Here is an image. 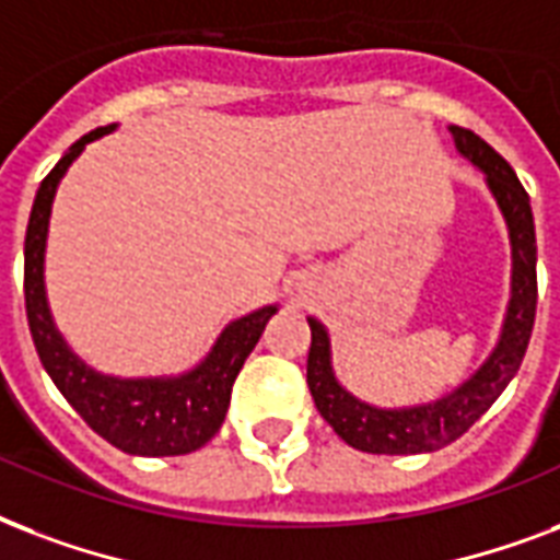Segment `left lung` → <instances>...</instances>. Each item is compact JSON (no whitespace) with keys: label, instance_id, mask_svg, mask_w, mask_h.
<instances>
[{"label":"left lung","instance_id":"left-lung-1","mask_svg":"<svg viewBox=\"0 0 560 560\" xmlns=\"http://www.w3.org/2000/svg\"><path fill=\"white\" fill-rule=\"evenodd\" d=\"M453 142L462 158H467L485 175L493 201L500 207L511 242V301L502 320V332L491 357L485 359L467 383L441 400L406 406V409H380L359 400L332 374L327 327L318 318H310L312 345L306 359V383L320 418L336 429L345 444L376 456H415L432 453L462 438L493 400L505 392V385L520 371L526 357L537 310V242L535 219L528 192L514 175V168L497 151L467 128L450 125Z\"/></svg>","mask_w":560,"mask_h":560}]
</instances>
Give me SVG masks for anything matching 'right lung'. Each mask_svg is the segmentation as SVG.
Masks as SVG:
<instances>
[{
    "instance_id": "obj_1",
    "label": "right lung",
    "mask_w": 560,
    "mask_h": 560,
    "mask_svg": "<svg viewBox=\"0 0 560 560\" xmlns=\"http://www.w3.org/2000/svg\"><path fill=\"white\" fill-rule=\"evenodd\" d=\"M114 128L116 125H107L84 133L69 145L58 166L43 177L25 231V315L46 374L67 397L69 406L86 420V427L128 456H186L207 444L221 429L231 406L233 383L250 350L257 348L277 306H262L228 324L210 353L180 376H107L93 371L69 350L51 320L43 280L51 201L60 177L67 175V168L84 151L86 142L98 140Z\"/></svg>"
}]
</instances>
